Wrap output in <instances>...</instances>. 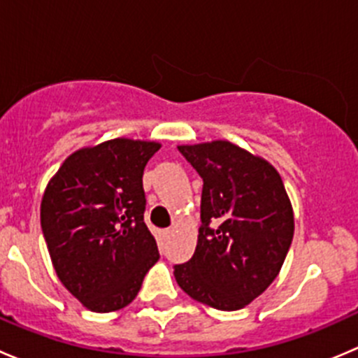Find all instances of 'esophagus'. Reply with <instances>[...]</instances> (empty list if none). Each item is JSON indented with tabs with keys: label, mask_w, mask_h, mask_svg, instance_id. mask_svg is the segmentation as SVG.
<instances>
[{
	"label": "esophagus",
	"mask_w": 358,
	"mask_h": 358,
	"mask_svg": "<svg viewBox=\"0 0 358 358\" xmlns=\"http://www.w3.org/2000/svg\"><path fill=\"white\" fill-rule=\"evenodd\" d=\"M173 234V230L171 229H164L162 230V237H169Z\"/></svg>",
	"instance_id": "34e87169"
}]
</instances>
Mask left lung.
<instances>
[{"instance_id": "8db88e82", "label": "left lung", "mask_w": 358, "mask_h": 358, "mask_svg": "<svg viewBox=\"0 0 358 358\" xmlns=\"http://www.w3.org/2000/svg\"><path fill=\"white\" fill-rule=\"evenodd\" d=\"M178 150L204 185L196 252L175 266L176 282L216 310L244 308L275 280L289 251L294 215L286 187L266 159L227 140Z\"/></svg>"}]
</instances>
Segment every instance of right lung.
Masks as SVG:
<instances>
[{"mask_svg": "<svg viewBox=\"0 0 358 358\" xmlns=\"http://www.w3.org/2000/svg\"><path fill=\"white\" fill-rule=\"evenodd\" d=\"M161 143L114 138L83 147L52 176L41 199V229L57 277L96 313L133 301L159 259L143 222V169Z\"/></svg>", "mask_w": 358, "mask_h": 358, "instance_id": "1", "label": "right lung"}]
</instances>
